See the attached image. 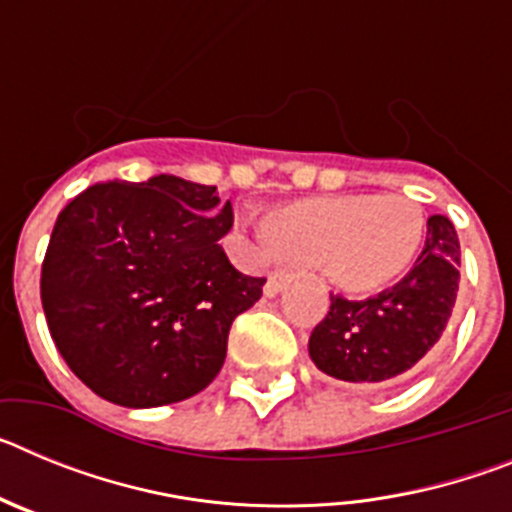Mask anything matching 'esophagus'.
I'll use <instances>...</instances> for the list:
<instances>
[{
  "label": "esophagus",
  "mask_w": 512,
  "mask_h": 512,
  "mask_svg": "<svg viewBox=\"0 0 512 512\" xmlns=\"http://www.w3.org/2000/svg\"><path fill=\"white\" fill-rule=\"evenodd\" d=\"M292 279H295V274H292V271H284V269L274 271V274L269 277V282H266L264 295L266 297H277L279 292H282V289L287 287L289 282H292Z\"/></svg>",
  "instance_id": "1"
}]
</instances>
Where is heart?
I'll list each match as a JSON object with an SVG mask.
<instances>
[{
    "label": "heart",
    "instance_id": "1",
    "mask_svg": "<svg viewBox=\"0 0 512 512\" xmlns=\"http://www.w3.org/2000/svg\"><path fill=\"white\" fill-rule=\"evenodd\" d=\"M264 251L323 266L330 282L351 295H369L402 279L418 261L425 215L402 194H343L287 205L271 225L238 217Z\"/></svg>",
    "mask_w": 512,
    "mask_h": 512
}]
</instances>
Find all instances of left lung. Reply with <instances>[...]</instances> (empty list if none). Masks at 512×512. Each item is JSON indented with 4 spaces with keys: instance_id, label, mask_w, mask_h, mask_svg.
I'll list each match as a JSON object with an SVG mask.
<instances>
[{
    "instance_id": "left-lung-1",
    "label": "left lung",
    "mask_w": 512,
    "mask_h": 512,
    "mask_svg": "<svg viewBox=\"0 0 512 512\" xmlns=\"http://www.w3.org/2000/svg\"><path fill=\"white\" fill-rule=\"evenodd\" d=\"M459 238L449 217H428V235L408 277L369 300L330 295L312 330L310 359L341 382L382 387L405 379L441 341L459 292Z\"/></svg>"
}]
</instances>
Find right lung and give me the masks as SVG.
Returning a JSON list of instances; mask_svg holds the SVG:
<instances>
[{
  "instance_id": "obj_1",
  "label": "right lung",
  "mask_w": 512,
  "mask_h": 512,
  "mask_svg": "<svg viewBox=\"0 0 512 512\" xmlns=\"http://www.w3.org/2000/svg\"><path fill=\"white\" fill-rule=\"evenodd\" d=\"M233 207L171 174L84 189L53 225L40 300L56 348L94 395L158 408L223 369L233 320L266 279L246 277L220 238Z\"/></svg>"
}]
</instances>
